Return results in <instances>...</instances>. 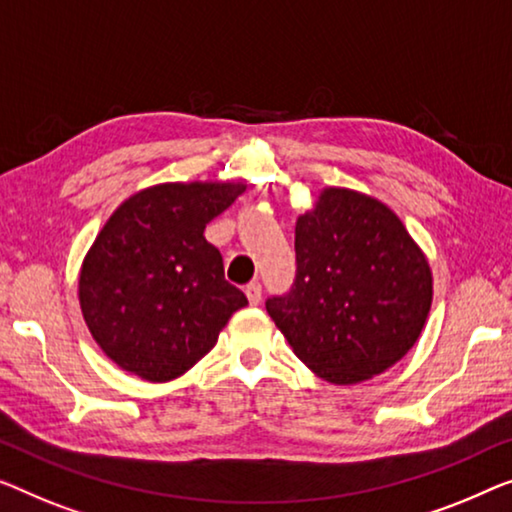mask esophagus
Segmentation results:
<instances>
[{"label": "esophagus", "mask_w": 512, "mask_h": 512, "mask_svg": "<svg viewBox=\"0 0 512 512\" xmlns=\"http://www.w3.org/2000/svg\"><path fill=\"white\" fill-rule=\"evenodd\" d=\"M246 296L250 305L262 303V285L259 282H250V285H246Z\"/></svg>", "instance_id": "esophagus-1"}]
</instances>
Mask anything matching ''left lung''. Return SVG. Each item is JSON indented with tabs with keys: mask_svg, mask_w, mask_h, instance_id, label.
<instances>
[{
	"mask_svg": "<svg viewBox=\"0 0 512 512\" xmlns=\"http://www.w3.org/2000/svg\"><path fill=\"white\" fill-rule=\"evenodd\" d=\"M294 248V285L271 296L266 312L315 375L361 384L416 345L432 305V271L384 202L324 188L296 220Z\"/></svg>",
	"mask_w": 512,
	"mask_h": 512,
	"instance_id": "obj_1",
	"label": "left lung"
}]
</instances>
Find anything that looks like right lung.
<instances>
[{"instance_id": "obj_1", "label": "right lung", "mask_w": 512, "mask_h": 512, "mask_svg": "<svg viewBox=\"0 0 512 512\" xmlns=\"http://www.w3.org/2000/svg\"><path fill=\"white\" fill-rule=\"evenodd\" d=\"M243 183H158L112 213L82 262L80 308L121 370L170 381L216 345L246 294L225 280L204 227Z\"/></svg>"}]
</instances>
